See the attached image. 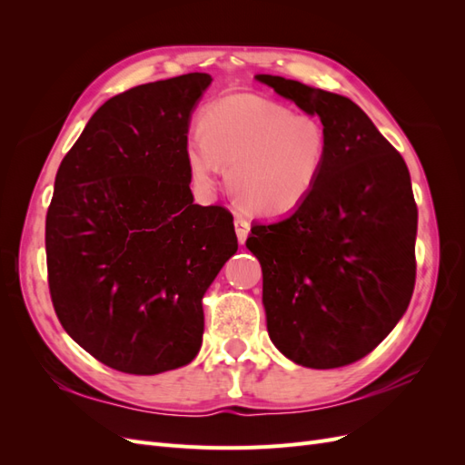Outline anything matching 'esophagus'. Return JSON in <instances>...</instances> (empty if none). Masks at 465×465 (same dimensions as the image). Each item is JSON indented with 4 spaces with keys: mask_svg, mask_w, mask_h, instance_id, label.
<instances>
[{
    "mask_svg": "<svg viewBox=\"0 0 465 465\" xmlns=\"http://www.w3.org/2000/svg\"><path fill=\"white\" fill-rule=\"evenodd\" d=\"M234 231H236L238 242L244 244V242H246V238H248V234H250V223H248L244 217L236 215V217H234Z\"/></svg>",
    "mask_w": 465,
    "mask_h": 465,
    "instance_id": "esophagus-1",
    "label": "esophagus"
}]
</instances>
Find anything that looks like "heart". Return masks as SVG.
Masks as SVG:
<instances>
[{
	"instance_id": "b5f03b06",
	"label": "heart",
	"mask_w": 465,
	"mask_h": 465,
	"mask_svg": "<svg viewBox=\"0 0 465 465\" xmlns=\"http://www.w3.org/2000/svg\"><path fill=\"white\" fill-rule=\"evenodd\" d=\"M330 159V137L314 116L256 94H234L209 104L200 134L186 142L193 184L211 190L219 164H229L232 198L250 213H292L318 188Z\"/></svg>"
}]
</instances>
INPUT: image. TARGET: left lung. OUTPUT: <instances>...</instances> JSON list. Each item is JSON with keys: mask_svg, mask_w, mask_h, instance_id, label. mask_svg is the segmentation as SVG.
<instances>
[{"mask_svg": "<svg viewBox=\"0 0 465 465\" xmlns=\"http://www.w3.org/2000/svg\"><path fill=\"white\" fill-rule=\"evenodd\" d=\"M330 137L318 188L292 215L256 223L246 241L262 263L267 331L302 367L367 357L400 322L415 287L417 205L401 154L347 96L256 75Z\"/></svg>", "mask_w": 465, "mask_h": 465, "instance_id": "8db88e82", "label": "left lung"}]
</instances>
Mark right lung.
I'll return each instance as SVG.
<instances>
[{
    "label": "right lung",
    "mask_w": 465,
    "mask_h": 465,
    "mask_svg": "<svg viewBox=\"0 0 465 465\" xmlns=\"http://www.w3.org/2000/svg\"><path fill=\"white\" fill-rule=\"evenodd\" d=\"M213 81L188 74L112 96L67 151L46 213L55 316L106 367L159 374L202 347V299L238 248L232 213L193 203L186 142Z\"/></svg>",
    "instance_id": "right-lung-1"
}]
</instances>
